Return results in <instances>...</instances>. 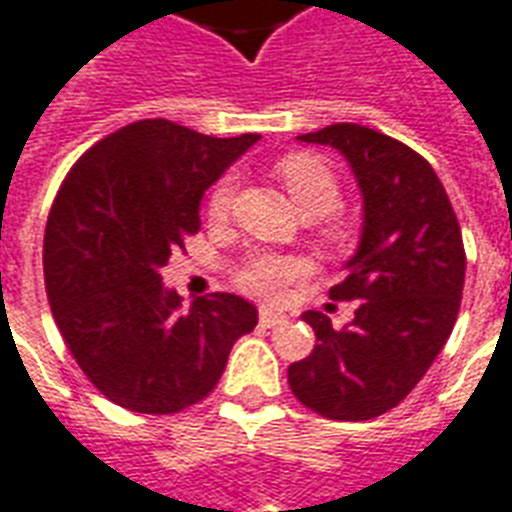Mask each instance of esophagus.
I'll return each instance as SVG.
<instances>
[{
    "label": "esophagus",
    "mask_w": 512,
    "mask_h": 512,
    "mask_svg": "<svg viewBox=\"0 0 512 512\" xmlns=\"http://www.w3.org/2000/svg\"><path fill=\"white\" fill-rule=\"evenodd\" d=\"M282 322H284V314H276V311H268V308L260 311V327H276V325H282Z\"/></svg>",
    "instance_id": "34e87169"
}]
</instances>
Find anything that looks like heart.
Returning <instances> with one entry per match:
<instances>
[{
    "instance_id": "heart-1",
    "label": "heart",
    "mask_w": 512,
    "mask_h": 512,
    "mask_svg": "<svg viewBox=\"0 0 512 512\" xmlns=\"http://www.w3.org/2000/svg\"><path fill=\"white\" fill-rule=\"evenodd\" d=\"M279 177L290 193L292 204L298 206L300 214H308V217H322V214L333 212L338 198H341V187H338L335 174L327 169V163H322L314 155L284 158L279 163ZM233 195H236V177L225 174L209 195V217L212 220L228 217ZM303 276H306V263L298 257L255 255L239 271V284L255 298L282 300L290 292L292 284H298Z\"/></svg>"
}]
</instances>
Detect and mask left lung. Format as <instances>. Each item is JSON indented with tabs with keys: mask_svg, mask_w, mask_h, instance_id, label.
<instances>
[{
	"mask_svg": "<svg viewBox=\"0 0 512 512\" xmlns=\"http://www.w3.org/2000/svg\"><path fill=\"white\" fill-rule=\"evenodd\" d=\"M300 142L349 161L362 193L360 247L333 300H360L343 330L306 311L317 346L287 370L292 395L319 416L368 421L403 403L454 330L464 287L462 228L446 187L419 152L357 123Z\"/></svg>",
	"mask_w": 512,
	"mask_h": 512,
	"instance_id": "left-lung-1",
	"label": "left lung"
}]
</instances>
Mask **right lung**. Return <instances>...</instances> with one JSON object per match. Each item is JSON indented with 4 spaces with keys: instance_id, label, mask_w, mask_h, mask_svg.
Masks as SVG:
<instances>
[{
    "instance_id": "obj_1",
    "label": "right lung",
    "mask_w": 512,
    "mask_h": 512,
    "mask_svg": "<svg viewBox=\"0 0 512 512\" xmlns=\"http://www.w3.org/2000/svg\"><path fill=\"white\" fill-rule=\"evenodd\" d=\"M139 120L74 163L45 228L53 319L101 395L166 416L220 381L233 343L255 330L249 300L212 292L182 308L161 268L201 228V198L257 142Z\"/></svg>"
}]
</instances>
